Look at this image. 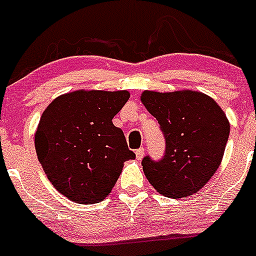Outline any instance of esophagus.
Returning a JSON list of instances; mask_svg holds the SVG:
<instances>
[{"label": "esophagus", "mask_w": 256, "mask_h": 256, "mask_svg": "<svg viewBox=\"0 0 256 256\" xmlns=\"http://www.w3.org/2000/svg\"><path fill=\"white\" fill-rule=\"evenodd\" d=\"M136 157H138V160H141V158H142V157H144V153H145V150H144V148H138V150H136Z\"/></svg>", "instance_id": "obj_1"}]
</instances>
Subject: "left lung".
Instances as JSON below:
<instances>
[{
  "label": "left lung",
  "mask_w": 256,
  "mask_h": 256,
  "mask_svg": "<svg viewBox=\"0 0 256 256\" xmlns=\"http://www.w3.org/2000/svg\"><path fill=\"white\" fill-rule=\"evenodd\" d=\"M141 102L160 124L165 138L161 160L145 156V177L160 194L182 198L197 193L216 173L224 157L230 124L222 108L196 91H144Z\"/></svg>",
  "instance_id": "8db88e82"
}]
</instances>
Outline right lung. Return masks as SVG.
Listing matches in <instances>:
<instances>
[{"mask_svg": "<svg viewBox=\"0 0 256 256\" xmlns=\"http://www.w3.org/2000/svg\"><path fill=\"white\" fill-rule=\"evenodd\" d=\"M128 91H74L40 116L36 150L47 178L64 197L91 205L111 193L122 164L136 157L115 118Z\"/></svg>", "mask_w": 256, "mask_h": 256, "instance_id": "obj_1", "label": "right lung"}]
</instances>
